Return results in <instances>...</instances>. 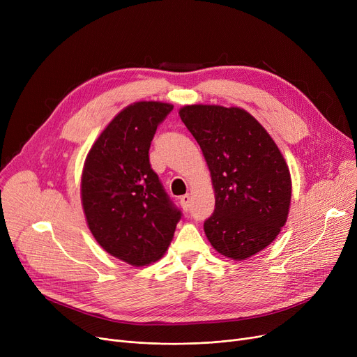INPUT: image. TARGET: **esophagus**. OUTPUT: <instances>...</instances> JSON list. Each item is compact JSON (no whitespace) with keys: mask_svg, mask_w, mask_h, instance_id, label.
I'll return each instance as SVG.
<instances>
[{"mask_svg":"<svg viewBox=\"0 0 357 357\" xmlns=\"http://www.w3.org/2000/svg\"><path fill=\"white\" fill-rule=\"evenodd\" d=\"M179 202H181V205H182L183 211H188L190 207H191V195H190V194L182 195L181 199H179Z\"/></svg>","mask_w":357,"mask_h":357,"instance_id":"esophagus-1","label":"esophagus"}]
</instances>
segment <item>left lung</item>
Here are the masks:
<instances>
[{"mask_svg": "<svg viewBox=\"0 0 357 357\" xmlns=\"http://www.w3.org/2000/svg\"><path fill=\"white\" fill-rule=\"evenodd\" d=\"M179 116L211 172L215 210L204 231L213 248L234 260L264 250L287 222L291 202L289 169L278 146L237 107L186 105Z\"/></svg>", "mask_w": 357, "mask_h": 357, "instance_id": "obj_1", "label": "left lung"}]
</instances>
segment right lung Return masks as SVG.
<instances>
[{"instance_id":"1","label":"right lung","mask_w":357,"mask_h":357,"mask_svg":"<svg viewBox=\"0 0 357 357\" xmlns=\"http://www.w3.org/2000/svg\"><path fill=\"white\" fill-rule=\"evenodd\" d=\"M172 109L156 101L128 105L93 143L84 166L88 227L107 253L133 266L166 252L182 217L149 160L156 128Z\"/></svg>"}]
</instances>
